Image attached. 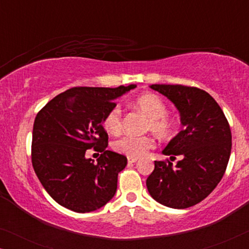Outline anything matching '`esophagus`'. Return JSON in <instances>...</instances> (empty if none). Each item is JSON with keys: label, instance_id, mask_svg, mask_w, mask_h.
Masks as SVG:
<instances>
[{"label": "esophagus", "instance_id": "1", "mask_svg": "<svg viewBox=\"0 0 249 249\" xmlns=\"http://www.w3.org/2000/svg\"><path fill=\"white\" fill-rule=\"evenodd\" d=\"M138 161V158H130V156H129L128 158V162L129 163H136Z\"/></svg>", "mask_w": 249, "mask_h": 249}]
</instances>
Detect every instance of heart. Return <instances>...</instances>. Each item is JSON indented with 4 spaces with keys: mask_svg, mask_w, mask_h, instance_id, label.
Instances as JSON below:
<instances>
[{
    "mask_svg": "<svg viewBox=\"0 0 249 249\" xmlns=\"http://www.w3.org/2000/svg\"><path fill=\"white\" fill-rule=\"evenodd\" d=\"M136 105L149 118L148 127L161 136L171 135L173 130V121L166 117L168 108L161 98L154 94L142 95L136 100ZM103 127L110 134H117L121 129V108L115 105L105 114ZM115 152L130 158H141L149 149L155 146V141L149 136L125 135L113 142Z\"/></svg>",
    "mask_w": 249,
    "mask_h": 249,
    "instance_id": "b5f03b06",
    "label": "heart"
}]
</instances>
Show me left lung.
<instances>
[{
  "label": "left lung",
  "instance_id": "8db88e82",
  "mask_svg": "<svg viewBox=\"0 0 249 249\" xmlns=\"http://www.w3.org/2000/svg\"><path fill=\"white\" fill-rule=\"evenodd\" d=\"M180 113L182 130L162 153L181 156L176 166L155 161L146 180L156 202L172 209H187L206 198L226 172L231 153V130L222 108L205 90L182 85H151ZM170 158V159H171Z\"/></svg>",
  "mask_w": 249,
  "mask_h": 249
}]
</instances>
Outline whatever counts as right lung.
I'll return each instance as SVG.
<instances>
[{
    "mask_svg": "<svg viewBox=\"0 0 249 249\" xmlns=\"http://www.w3.org/2000/svg\"><path fill=\"white\" fill-rule=\"evenodd\" d=\"M134 88L136 85L73 87L37 113L32 163L40 183L61 206L78 213L93 212L114 196L127 158L107 151L108 136L102 124L117 105L115 98ZM90 148L102 153L97 163L84 155Z\"/></svg>",
    "mask_w": 249,
    "mask_h": 249,
    "instance_id": "add662e5",
    "label": "right lung"
}]
</instances>
